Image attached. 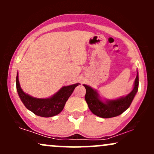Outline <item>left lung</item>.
Instances as JSON below:
<instances>
[{"instance_id": "left-lung-1", "label": "left lung", "mask_w": 154, "mask_h": 154, "mask_svg": "<svg viewBox=\"0 0 154 154\" xmlns=\"http://www.w3.org/2000/svg\"><path fill=\"white\" fill-rule=\"evenodd\" d=\"M138 75L135 78V85L132 91L130 94L123 98L116 100L102 102L98 98V94L93 88L84 85L86 89V94L85 96L88 107L95 115L102 118H111L119 116L130 107L134 97L138 90Z\"/></svg>"}]
</instances>
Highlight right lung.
<instances>
[{
    "label": "right lung",
    "mask_w": 154,
    "mask_h": 154,
    "mask_svg": "<svg viewBox=\"0 0 154 154\" xmlns=\"http://www.w3.org/2000/svg\"><path fill=\"white\" fill-rule=\"evenodd\" d=\"M16 82L18 94L26 109L30 110L36 115L43 117H51L59 114L63 110L66 100L73 93L75 88L78 85V83H77L72 85L63 87L51 98L40 99L33 98L22 91L19 85L18 74Z\"/></svg>",
    "instance_id": "right-lung-1"
}]
</instances>
